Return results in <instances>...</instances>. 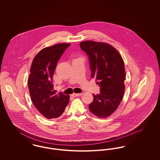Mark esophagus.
Instances as JSON below:
<instances>
[{"label": "esophagus", "mask_w": 160, "mask_h": 160, "mask_svg": "<svg viewBox=\"0 0 160 160\" xmlns=\"http://www.w3.org/2000/svg\"><path fill=\"white\" fill-rule=\"evenodd\" d=\"M82 94H83V93H72V95L73 97H78V96H81Z\"/></svg>", "instance_id": "obj_1"}]
</instances>
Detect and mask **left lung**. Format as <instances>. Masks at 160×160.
Returning a JSON list of instances; mask_svg holds the SVG:
<instances>
[{"mask_svg": "<svg viewBox=\"0 0 160 160\" xmlns=\"http://www.w3.org/2000/svg\"><path fill=\"white\" fill-rule=\"evenodd\" d=\"M88 56L92 78L100 86V93H93L90 112L99 118H107L119 106L124 93L125 71L121 55L113 46L95 41L80 42Z\"/></svg>", "mask_w": 160, "mask_h": 160, "instance_id": "8db88e82", "label": "left lung"}]
</instances>
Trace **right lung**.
I'll return each instance as SVG.
<instances>
[{
	"mask_svg": "<svg viewBox=\"0 0 160 160\" xmlns=\"http://www.w3.org/2000/svg\"><path fill=\"white\" fill-rule=\"evenodd\" d=\"M70 44L62 43L43 48L34 58L30 69L28 88L31 99L47 119L58 118L68 104L69 95L53 89V76L58 62Z\"/></svg>",
	"mask_w": 160,
	"mask_h": 160,
	"instance_id": "obj_1",
	"label": "right lung"
}]
</instances>
